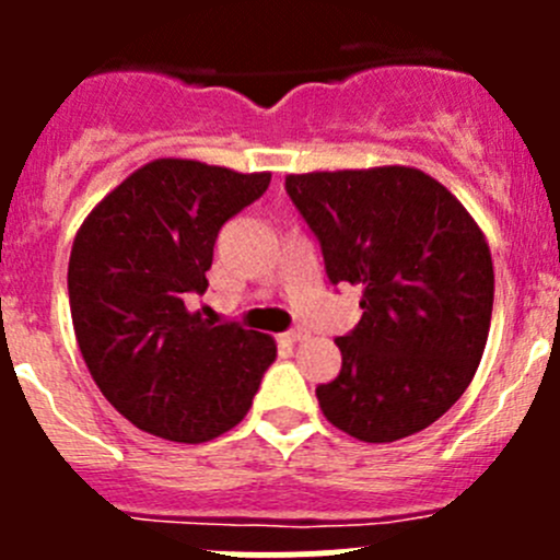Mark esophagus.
Segmentation results:
<instances>
[{"instance_id": "obj_1", "label": "esophagus", "mask_w": 560, "mask_h": 560, "mask_svg": "<svg viewBox=\"0 0 560 560\" xmlns=\"http://www.w3.org/2000/svg\"><path fill=\"white\" fill-rule=\"evenodd\" d=\"M306 336H308V330H303V327H295V330H287L281 338H284L287 343H298V341H303Z\"/></svg>"}]
</instances>
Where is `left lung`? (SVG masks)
Wrapping results in <instances>:
<instances>
[{
  "label": "left lung",
  "instance_id": "1",
  "mask_svg": "<svg viewBox=\"0 0 560 560\" xmlns=\"http://www.w3.org/2000/svg\"><path fill=\"white\" fill-rule=\"evenodd\" d=\"M327 279L363 290L336 338L341 371L316 387L338 431L387 444L436 422L471 385L493 314V259L453 191L406 165L287 175Z\"/></svg>",
  "mask_w": 560,
  "mask_h": 560
}]
</instances>
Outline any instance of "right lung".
Masks as SVG:
<instances>
[{
    "label": "right lung",
    "mask_w": 560,
    "mask_h": 560,
    "mask_svg": "<svg viewBox=\"0 0 560 560\" xmlns=\"http://www.w3.org/2000/svg\"><path fill=\"white\" fill-rule=\"evenodd\" d=\"M268 184L270 173L162 156L107 191L75 233L67 290L78 347L113 409L151 436H222L276 360L273 336L186 308L189 292H206L222 224Z\"/></svg>",
    "instance_id": "obj_1"
}]
</instances>
